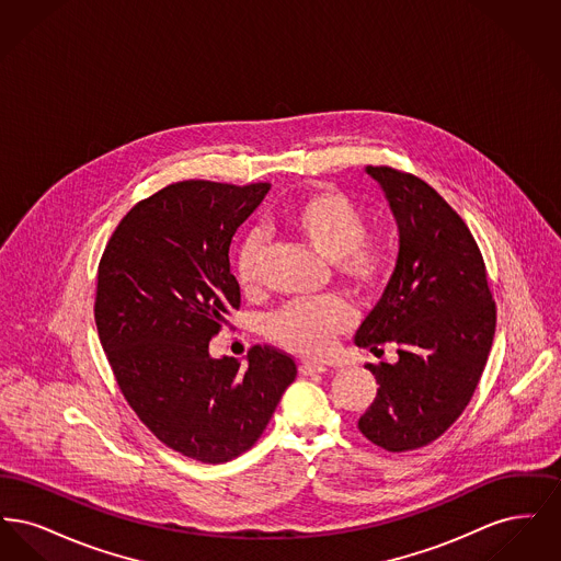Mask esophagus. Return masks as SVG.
<instances>
[{"mask_svg": "<svg viewBox=\"0 0 561 561\" xmlns=\"http://www.w3.org/2000/svg\"><path fill=\"white\" fill-rule=\"evenodd\" d=\"M298 370H300V374H305V376H311V374L325 373L328 368L323 364H318V362H300Z\"/></svg>", "mask_w": 561, "mask_h": 561, "instance_id": "1", "label": "esophagus"}]
</instances>
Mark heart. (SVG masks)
Returning a JSON list of instances; mask_svg holds the SVG:
<instances>
[{
	"mask_svg": "<svg viewBox=\"0 0 561 561\" xmlns=\"http://www.w3.org/2000/svg\"><path fill=\"white\" fill-rule=\"evenodd\" d=\"M294 236L330 261L334 273L359 294L382 293L396 271V252L380 238H366L364 210L343 191L321 187L298 199L286 214ZM265 241L248 236L238 254V282L243 293H254L263 279ZM355 313L343 298L294 302L271 316L265 325L268 339L298 355L321 357L334 347L336 336L347 332Z\"/></svg>",
	"mask_w": 561,
	"mask_h": 561,
	"instance_id": "b5f03b06",
	"label": "heart"
}]
</instances>
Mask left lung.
Masks as SVG:
<instances>
[{"instance_id":"8db88e82","label":"left lung","mask_w":561,"mask_h":561,"mask_svg":"<svg viewBox=\"0 0 561 561\" xmlns=\"http://www.w3.org/2000/svg\"><path fill=\"white\" fill-rule=\"evenodd\" d=\"M400 231L396 271L355 334L357 347L396 364H366L378 389L359 431L389 453L416 450L462 414L480 382L496 328L480 248L465 220L419 176L368 165Z\"/></svg>"}]
</instances>
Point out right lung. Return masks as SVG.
Instances as JSON below:
<instances>
[{"instance_id": "obj_1", "label": "right lung", "mask_w": 561, "mask_h": 561, "mask_svg": "<svg viewBox=\"0 0 561 561\" xmlns=\"http://www.w3.org/2000/svg\"><path fill=\"white\" fill-rule=\"evenodd\" d=\"M271 185L183 181L138 202L99 265L94 320L136 416L168 448L218 465L250 450L296 378L293 357L214 359L210 341L240 309L229 245Z\"/></svg>"}]
</instances>
